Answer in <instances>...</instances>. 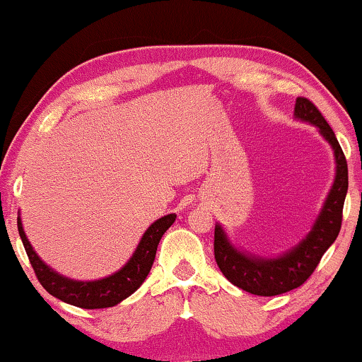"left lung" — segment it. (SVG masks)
<instances>
[{"mask_svg":"<svg viewBox=\"0 0 362 362\" xmlns=\"http://www.w3.org/2000/svg\"><path fill=\"white\" fill-rule=\"evenodd\" d=\"M295 117L313 123L320 133L333 146L336 156V180L326 199L323 211L306 239L281 255L280 259H255L235 250L229 244L221 226L214 230V257L217 265L227 280L252 295L275 296L298 288L310 279L321 257L333 244L341 230L343 206L348 192V163L338 138L331 130L328 122L308 98L298 97L295 105Z\"/></svg>","mask_w":362,"mask_h":362,"instance_id":"8db88e82","label":"left lung"}]
</instances>
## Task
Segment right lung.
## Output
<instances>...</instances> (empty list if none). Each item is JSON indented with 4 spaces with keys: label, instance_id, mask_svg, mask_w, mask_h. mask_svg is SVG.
I'll use <instances>...</instances> for the list:
<instances>
[{
    "label": "right lung",
    "instance_id": "obj_1",
    "mask_svg": "<svg viewBox=\"0 0 362 362\" xmlns=\"http://www.w3.org/2000/svg\"><path fill=\"white\" fill-rule=\"evenodd\" d=\"M175 221L176 214H168L156 222H153L145 234H143L141 242L138 244L135 254L128 260V264L122 270H118L117 274L97 281H74L56 274L33 250L31 244L26 239V234H24L19 217L18 230L19 235H21L24 249H26L28 259L31 262L34 274H36L39 284L46 288V291L56 296V298L66 301L69 305L86 310H95L115 306L122 300H125L127 296H130L133 291L140 288V285L145 281L148 274H150L158 244H160L163 234L170 229Z\"/></svg>",
    "mask_w": 362,
    "mask_h": 362
}]
</instances>
